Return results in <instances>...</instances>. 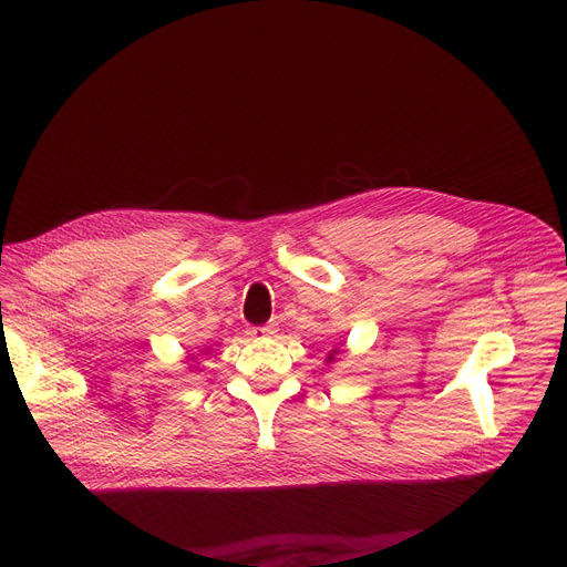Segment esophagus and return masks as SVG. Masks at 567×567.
<instances>
[{"mask_svg":"<svg viewBox=\"0 0 567 567\" xmlns=\"http://www.w3.org/2000/svg\"><path fill=\"white\" fill-rule=\"evenodd\" d=\"M278 333V326L276 323H266V326H255V329H250V336L252 338H271Z\"/></svg>","mask_w":567,"mask_h":567,"instance_id":"34e87169","label":"esophagus"}]
</instances>
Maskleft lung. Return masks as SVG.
I'll return each mask as SVG.
<instances>
[{"label":"left lung","instance_id":"obj_1","mask_svg":"<svg viewBox=\"0 0 567 567\" xmlns=\"http://www.w3.org/2000/svg\"><path fill=\"white\" fill-rule=\"evenodd\" d=\"M336 353H338V349H333V351H331V353H329V359H326V361H329V363H331V361H333V359H336Z\"/></svg>","mask_w":567,"mask_h":567}]
</instances>
